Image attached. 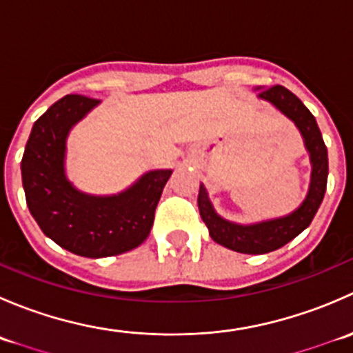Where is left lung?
<instances>
[{
    "label": "left lung",
    "instance_id": "1",
    "mask_svg": "<svg viewBox=\"0 0 353 353\" xmlns=\"http://www.w3.org/2000/svg\"><path fill=\"white\" fill-rule=\"evenodd\" d=\"M256 90H259V99L275 105L301 131L305 150L309 152L312 170L307 196L297 210L280 219L265 220V222L251 223V225H241V223L222 219L213 210L206 188L199 184L198 208L201 220L208 227L210 237L216 244L232 249V251L244 252V254H265V252L275 251L290 243L302 230L307 229L325 198L326 181H328V150H326L321 131L311 110L302 104L297 95L292 94L282 85L270 88L258 87Z\"/></svg>",
    "mask_w": 353,
    "mask_h": 353
}]
</instances>
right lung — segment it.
<instances>
[{
	"label": "right lung",
	"mask_w": 353,
	"mask_h": 353,
	"mask_svg": "<svg viewBox=\"0 0 353 353\" xmlns=\"http://www.w3.org/2000/svg\"><path fill=\"white\" fill-rule=\"evenodd\" d=\"M95 105V99L66 95L35 121L25 145L22 183L28 210L49 239L73 254L108 258L147 239L172 170H150L110 196L77 190L66 177V138Z\"/></svg>",
	"instance_id": "obj_1"
}]
</instances>
